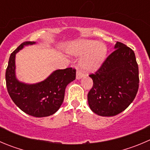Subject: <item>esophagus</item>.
Returning <instances> with one entry per match:
<instances>
[{
  "label": "esophagus",
  "instance_id": "1",
  "mask_svg": "<svg viewBox=\"0 0 150 150\" xmlns=\"http://www.w3.org/2000/svg\"><path fill=\"white\" fill-rule=\"evenodd\" d=\"M84 76V74L82 73L81 72H80V71H78L76 73V79L78 80H80L81 79V78H83V77Z\"/></svg>",
  "mask_w": 150,
  "mask_h": 150
}]
</instances>
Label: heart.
<instances>
[{"label": "heart", "mask_w": 150, "mask_h": 150, "mask_svg": "<svg viewBox=\"0 0 150 150\" xmlns=\"http://www.w3.org/2000/svg\"><path fill=\"white\" fill-rule=\"evenodd\" d=\"M68 53L82 56L80 64L86 71H95L100 67L105 59L107 48L103 43L96 40H81L73 42L67 48Z\"/></svg>", "instance_id": "heart-1"}]
</instances>
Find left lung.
Wrapping results in <instances>:
<instances>
[{
    "label": "left lung",
    "instance_id": "8db88e82",
    "mask_svg": "<svg viewBox=\"0 0 150 150\" xmlns=\"http://www.w3.org/2000/svg\"><path fill=\"white\" fill-rule=\"evenodd\" d=\"M114 49L100 69L89 75L93 86L88 94V105L102 117H113L125 110L139 89V67L133 50L119 42Z\"/></svg>",
    "mask_w": 150,
    "mask_h": 150
}]
</instances>
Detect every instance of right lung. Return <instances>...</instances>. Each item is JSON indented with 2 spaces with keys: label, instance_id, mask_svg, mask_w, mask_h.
<instances>
[{
  "label": "right lung",
  "instance_id": "right-lung-1",
  "mask_svg": "<svg viewBox=\"0 0 150 150\" xmlns=\"http://www.w3.org/2000/svg\"><path fill=\"white\" fill-rule=\"evenodd\" d=\"M34 44L35 42H25L11 53L6 71V82L8 94L19 108L33 117H45L53 115L61 107L65 88L75 79L76 70L72 68L57 69L36 83L18 81L15 74L16 53L25 46Z\"/></svg>",
  "mask_w": 150,
  "mask_h": 150
}]
</instances>
